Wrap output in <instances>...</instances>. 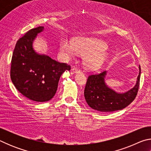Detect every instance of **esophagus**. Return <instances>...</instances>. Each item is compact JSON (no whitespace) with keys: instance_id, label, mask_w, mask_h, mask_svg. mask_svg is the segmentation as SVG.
I'll list each match as a JSON object with an SVG mask.
<instances>
[{"instance_id":"obj_1","label":"esophagus","mask_w":151,"mask_h":151,"mask_svg":"<svg viewBox=\"0 0 151 151\" xmlns=\"http://www.w3.org/2000/svg\"><path fill=\"white\" fill-rule=\"evenodd\" d=\"M72 71H73V72H74V73H79V72H80L81 70H79L78 68L73 67V68H72Z\"/></svg>"}]
</instances>
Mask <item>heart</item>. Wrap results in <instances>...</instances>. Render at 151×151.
<instances>
[{"label":"heart","mask_w":151,"mask_h":151,"mask_svg":"<svg viewBox=\"0 0 151 151\" xmlns=\"http://www.w3.org/2000/svg\"><path fill=\"white\" fill-rule=\"evenodd\" d=\"M107 44L94 38H78L73 41L63 38L60 42V51L63 57L70 58L78 53L84 55L83 62L86 68L95 70L101 68L108 58Z\"/></svg>","instance_id":"b5f03b06"}]
</instances>
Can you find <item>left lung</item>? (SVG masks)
<instances>
[{
    "instance_id": "8db88e82",
    "label": "left lung",
    "mask_w": 151,
    "mask_h": 151,
    "mask_svg": "<svg viewBox=\"0 0 151 151\" xmlns=\"http://www.w3.org/2000/svg\"><path fill=\"white\" fill-rule=\"evenodd\" d=\"M106 71L89 75L85 88L86 103L94 110L99 112H113L122 110L134 100L139 91L140 66L136 85L124 93H118L110 88L104 82Z\"/></svg>"
}]
</instances>
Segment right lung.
I'll list each match as a JSON object with an SVG mask.
<instances>
[{
	"label": "right lung",
	"mask_w": 151,
	"mask_h": 151,
	"mask_svg": "<svg viewBox=\"0 0 151 151\" xmlns=\"http://www.w3.org/2000/svg\"><path fill=\"white\" fill-rule=\"evenodd\" d=\"M44 27L29 30L18 40L12 53L11 78L22 95L35 102L50 101L57 92L58 81L70 66L35 52L32 43Z\"/></svg>",
	"instance_id": "1"
}]
</instances>
